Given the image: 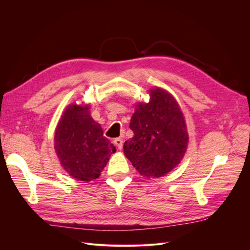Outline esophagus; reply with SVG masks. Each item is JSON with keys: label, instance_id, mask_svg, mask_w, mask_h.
Segmentation results:
<instances>
[{"label": "esophagus", "instance_id": "34e87169", "mask_svg": "<svg viewBox=\"0 0 250 250\" xmlns=\"http://www.w3.org/2000/svg\"><path fill=\"white\" fill-rule=\"evenodd\" d=\"M113 143H115V145L118 147L119 150H122V148H123V140L122 139L118 138V139L113 141Z\"/></svg>", "mask_w": 250, "mask_h": 250}]
</instances>
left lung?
<instances>
[{
  "mask_svg": "<svg viewBox=\"0 0 250 250\" xmlns=\"http://www.w3.org/2000/svg\"><path fill=\"white\" fill-rule=\"evenodd\" d=\"M133 137L124 143V154L140 174L162 177L181 162L188 134L183 112L163 88L150 90L149 103H139L129 124Z\"/></svg>",
  "mask_w": 250,
  "mask_h": 250,
  "instance_id": "8db88e82",
  "label": "left lung"
}]
</instances>
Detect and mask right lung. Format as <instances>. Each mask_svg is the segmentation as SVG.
<instances>
[{"label":"right lung","instance_id":"add662e5","mask_svg":"<svg viewBox=\"0 0 250 250\" xmlns=\"http://www.w3.org/2000/svg\"><path fill=\"white\" fill-rule=\"evenodd\" d=\"M88 109V105H70L60 118L54 135V148L63 169L85 183L100 176L116 151Z\"/></svg>","mask_w":250,"mask_h":250}]
</instances>
